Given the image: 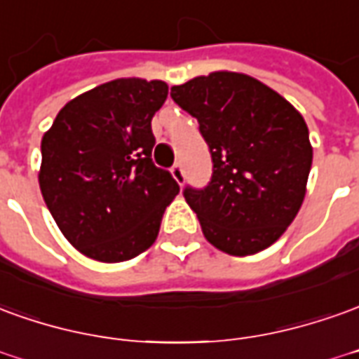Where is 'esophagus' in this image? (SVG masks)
I'll return each instance as SVG.
<instances>
[{
    "label": "esophagus",
    "instance_id": "34e87169",
    "mask_svg": "<svg viewBox=\"0 0 359 359\" xmlns=\"http://www.w3.org/2000/svg\"><path fill=\"white\" fill-rule=\"evenodd\" d=\"M171 175H172V179L177 180L179 184H182V182H184V169H182V165H180V163L172 165Z\"/></svg>",
    "mask_w": 359,
    "mask_h": 359
}]
</instances>
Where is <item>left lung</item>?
I'll return each mask as SVG.
<instances>
[{"label": "left lung", "mask_w": 359, "mask_h": 359, "mask_svg": "<svg viewBox=\"0 0 359 359\" xmlns=\"http://www.w3.org/2000/svg\"><path fill=\"white\" fill-rule=\"evenodd\" d=\"M171 97L198 120L214 161L204 190L184 188L208 243L233 257L268 249L307 192L313 147L299 110L237 72L194 77L171 87Z\"/></svg>", "instance_id": "obj_1"}]
</instances>
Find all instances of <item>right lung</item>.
<instances>
[{"instance_id":"add662e5","label":"right lung","mask_w":359,"mask_h":359,"mask_svg":"<svg viewBox=\"0 0 359 359\" xmlns=\"http://www.w3.org/2000/svg\"><path fill=\"white\" fill-rule=\"evenodd\" d=\"M167 93L159 79H114L72 99L42 136L40 192L85 257L124 262L157 239L179 194L171 172L151 161V118Z\"/></svg>"}]
</instances>
